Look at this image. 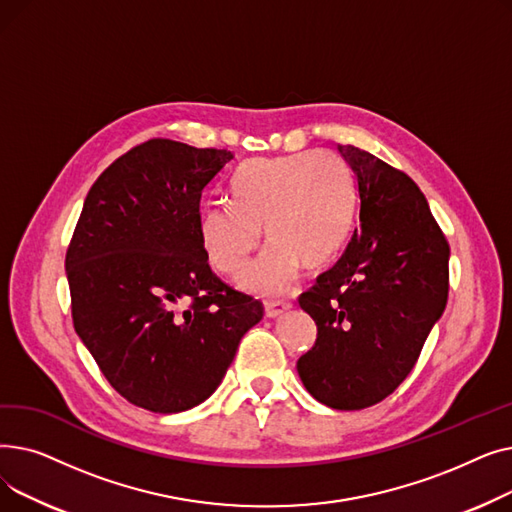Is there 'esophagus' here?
<instances>
[{"label":"esophagus","instance_id":"esophagus-1","mask_svg":"<svg viewBox=\"0 0 512 512\" xmlns=\"http://www.w3.org/2000/svg\"><path fill=\"white\" fill-rule=\"evenodd\" d=\"M290 309H292V305H290V303H284V301L265 303V317L276 319V317H282L284 313H288Z\"/></svg>","mask_w":512,"mask_h":512}]
</instances>
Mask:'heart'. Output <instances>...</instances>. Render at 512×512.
Returning a JSON list of instances; mask_svg holds the SVG:
<instances>
[{
  "instance_id": "b5f03b06",
  "label": "heart",
  "mask_w": 512,
  "mask_h": 512,
  "mask_svg": "<svg viewBox=\"0 0 512 512\" xmlns=\"http://www.w3.org/2000/svg\"><path fill=\"white\" fill-rule=\"evenodd\" d=\"M232 205L201 211L199 234L209 263L236 278L261 242L270 249L240 286L278 297L297 282L301 267L319 272L342 251L353 226L355 195L342 159L332 153H299L251 159L230 180Z\"/></svg>"
}]
</instances>
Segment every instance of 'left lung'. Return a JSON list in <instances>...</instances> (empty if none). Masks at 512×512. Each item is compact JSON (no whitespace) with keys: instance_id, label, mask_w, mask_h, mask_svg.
I'll return each instance as SVG.
<instances>
[{"instance_id":"1","label":"left lung","mask_w":512,"mask_h":512,"mask_svg":"<svg viewBox=\"0 0 512 512\" xmlns=\"http://www.w3.org/2000/svg\"><path fill=\"white\" fill-rule=\"evenodd\" d=\"M353 174L359 226L299 305L317 340L299 363L321 405L357 411L392 394L415 367L448 301V242L419 186L386 161L338 145Z\"/></svg>"}]
</instances>
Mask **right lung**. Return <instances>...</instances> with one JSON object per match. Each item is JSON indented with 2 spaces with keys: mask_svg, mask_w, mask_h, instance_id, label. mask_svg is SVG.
<instances>
[{
  "mask_svg": "<svg viewBox=\"0 0 512 512\" xmlns=\"http://www.w3.org/2000/svg\"><path fill=\"white\" fill-rule=\"evenodd\" d=\"M232 157L147 141L97 178L78 218L66 253L74 330L141 409L201 405L263 317L259 301L211 272L199 234L205 188Z\"/></svg>",
  "mask_w": 512,
  "mask_h": 512,
  "instance_id": "add662e5",
  "label": "right lung"
}]
</instances>
